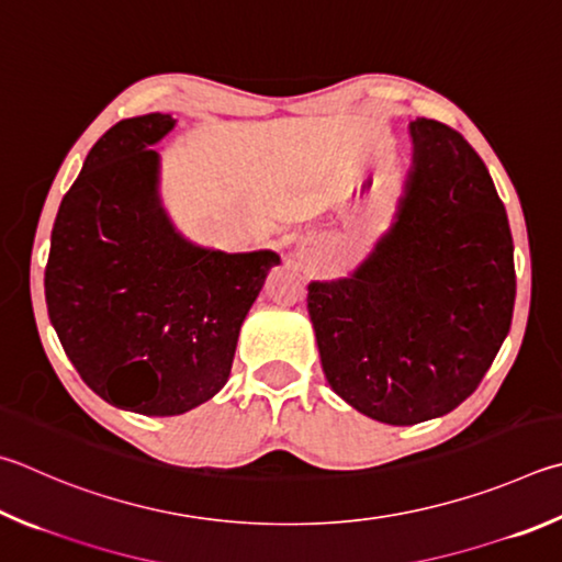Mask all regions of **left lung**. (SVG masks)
<instances>
[{"label":"left lung","instance_id":"left-lung-1","mask_svg":"<svg viewBox=\"0 0 562 562\" xmlns=\"http://www.w3.org/2000/svg\"><path fill=\"white\" fill-rule=\"evenodd\" d=\"M395 223L351 278L310 282L326 381L387 425L447 415L482 383L512 329L514 240L488 169L457 130L411 125Z\"/></svg>","mask_w":562,"mask_h":562}]
</instances>
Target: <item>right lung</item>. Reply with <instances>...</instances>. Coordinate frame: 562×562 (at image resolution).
Segmentation results:
<instances>
[{"label": "right lung", "mask_w": 562, "mask_h": 562, "mask_svg": "<svg viewBox=\"0 0 562 562\" xmlns=\"http://www.w3.org/2000/svg\"><path fill=\"white\" fill-rule=\"evenodd\" d=\"M177 125L120 120L60 201L44 274L48 319L90 391L139 415H181L226 385L272 250L193 246L159 201L151 145Z\"/></svg>", "instance_id": "1"}]
</instances>
